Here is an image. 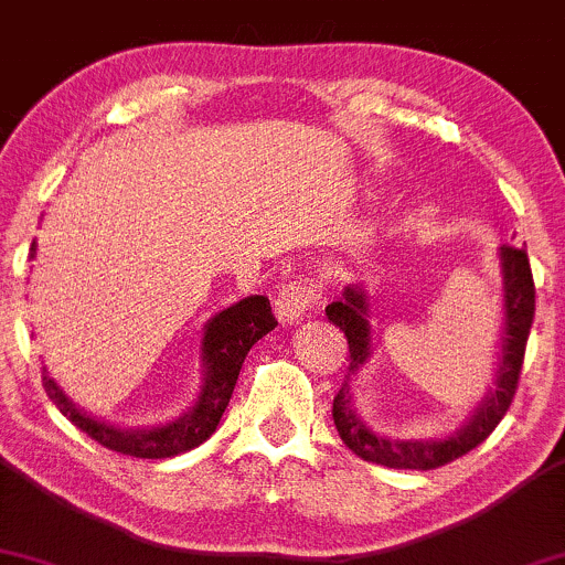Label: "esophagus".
<instances>
[{
	"instance_id": "esophagus-1",
	"label": "esophagus",
	"mask_w": 565,
	"mask_h": 565,
	"mask_svg": "<svg viewBox=\"0 0 565 565\" xmlns=\"http://www.w3.org/2000/svg\"><path fill=\"white\" fill-rule=\"evenodd\" d=\"M319 300V289L308 278H289L276 291V316L284 323H297L305 310Z\"/></svg>"
}]
</instances>
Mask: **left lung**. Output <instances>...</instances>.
<instances>
[{
  "instance_id": "obj_1",
  "label": "left lung",
  "mask_w": 565,
  "mask_h": 565,
  "mask_svg": "<svg viewBox=\"0 0 565 565\" xmlns=\"http://www.w3.org/2000/svg\"><path fill=\"white\" fill-rule=\"evenodd\" d=\"M499 265H502V291H504V327H502V355L499 369L494 372V387L483 395L481 404L472 408L462 427L451 436L433 440H395L374 433L364 423V417L355 408L353 393L348 380L366 364L372 355V327H369V297L361 284H353L342 291V297L327 305V316L340 332L348 337L350 350V374L345 385L334 395L332 417L340 433L342 444L364 462L385 465L398 470H433L440 465H449L462 454L476 449L491 436V430L502 423L508 408L515 398L518 380H521L523 353L534 321V276H531L529 255L523 246H499Z\"/></svg>"
}]
</instances>
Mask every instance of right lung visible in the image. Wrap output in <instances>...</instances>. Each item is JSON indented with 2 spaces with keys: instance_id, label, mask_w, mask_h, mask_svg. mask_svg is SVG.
<instances>
[{
  "instance_id": "add662e5",
  "label": "right lung",
  "mask_w": 565,
  "mask_h": 565,
  "mask_svg": "<svg viewBox=\"0 0 565 565\" xmlns=\"http://www.w3.org/2000/svg\"><path fill=\"white\" fill-rule=\"evenodd\" d=\"M36 255V242L31 244V260ZM274 313H270L268 297L252 295L238 300L231 308L220 310L215 319L206 321L204 340H201V361H204V385L201 393L183 417L172 419L157 427H116L100 419L89 417L82 408L68 401V395L44 374V391L50 401L61 408V414L71 419L82 433L97 440L106 449L129 454L140 459H164L174 454L191 451L193 446L204 444L215 433V427L228 406L233 387H236L238 372L257 340H263L270 329L276 327ZM47 372V369H44Z\"/></svg>"
}]
</instances>
